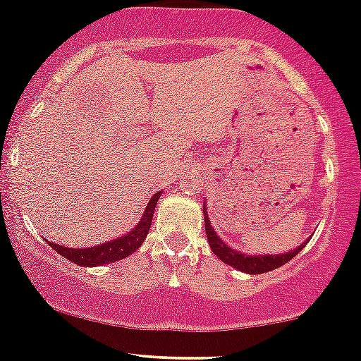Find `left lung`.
<instances>
[{"instance_id": "obj_1", "label": "left lung", "mask_w": 361, "mask_h": 361, "mask_svg": "<svg viewBox=\"0 0 361 361\" xmlns=\"http://www.w3.org/2000/svg\"><path fill=\"white\" fill-rule=\"evenodd\" d=\"M204 228H206V235H208L209 247H212V250L216 254L218 259H221L225 264L233 266L235 269L244 271V273H249V274H262V273H268V271L276 269L279 266L286 264L290 259H293L298 252H300L303 247H305V244H302L300 247H297L293 252L278 254V256H245V254H240L237 252V250L230 249L225 242H221V238H218V235L214 233L212 224H209V218L208 214H206V209H204Z\"/></svg>"}]
</instances>
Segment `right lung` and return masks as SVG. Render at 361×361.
I'll use <instances>...</instances> for the list:
<instances>
[{
  "label": "right lung",
  "instance_id": "obj_1",
  "mask_svg": "<svg viewBox=\"0 0 361 361\" xmlns=\"http://www.w3.org/2000/svg\"><path fill=\"white\" fill-rule=\"evenodd\" d=\"M160 194L161 192H155V196L149 200L140 224H137L128 235H123V237L116 238V240L105 242L102 245L88 247V249H71V247L51 244V242L49 245L56 250V252L61 254V256L66 257L68 261L75 262V264L78 266L111 264V262L128 257L129 254H133L136 249H140V245L143 244L145 238H147L149 226H152L153 212H155V206Z\"/></svg>",
  "mask_w": 361,
  "mask_h": 361
}]
</instances>
